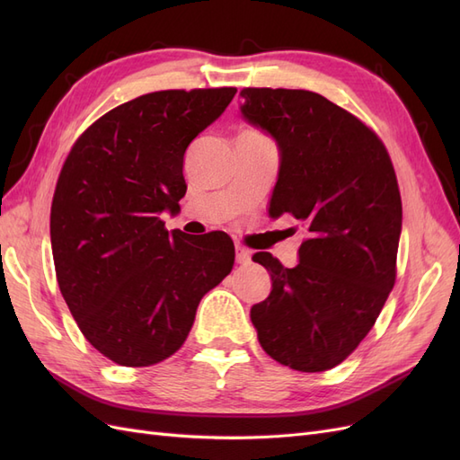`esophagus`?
<instances>
[{
  "label": "esophagus",
  "instance_id": "obj_1",
  "mask_svg": "<svg viewBox=\"0 0 460 460\" xmlns=\"http://www.w3.org/2000/svg\"><path fill=\"white\" fill-rule=\"evenodd\" d=\"M235 262L245 267V264L252 262V253H249L245 247H235Z\"/></svg>",
  "mask_w": 460,
  "mask_h": 460
}]
</instances>
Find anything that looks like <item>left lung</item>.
I'll list each match as a JSON object with an SVG mask.
<instances>
[{
  "mask_svg": "<svg viewBox=\"0 0 460 460\" xmlns=\"http://www.w3.org/2000/svg\"><path fill=\"white\" fill-rule=\"evenodd\" d=\"M242 117L278 146L269 215L307 226L294 269L253 261L272 289L252 307L259 343L301 372L340 365L365 340L395 284L401 196L394 164L368 127L307 90L243 88Z\"/></svg>",
  "mask_w": 460,
  "mask_h": 460,
  "instance_id": "obj_1",
  "label": "left lung"
}]
</instances>
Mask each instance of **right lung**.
Masks as SVG:
<instances>
[{
    "label": "right lung",
    "mask_w": 460,
    "mask_h": 460,
    "mask_svg": "<svg viewBox=\"0 0 460 460\" xmlns=\"http://www.w3.org/2000/svg\"><path fill=\"white\" fill-rule=\"evenodd\" d=\"M235 88L164 90L109 111L68 153L51 205L61 294L84 338L122 367L157 365L234 267L225 232L164 230L186 193L184 153Z\"/></svg>",
    "instance_id": "1"
}]
</instances>
